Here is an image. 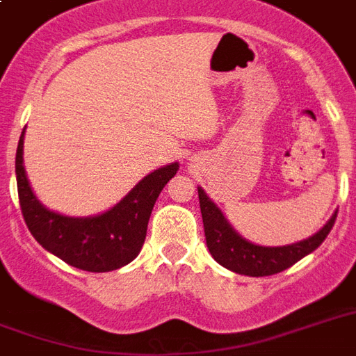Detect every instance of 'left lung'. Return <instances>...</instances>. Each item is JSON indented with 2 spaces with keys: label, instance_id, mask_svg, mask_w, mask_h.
Listing matches in <instances>:
<instances>
[{
  "label": "left lung",
  "instance_id": "left-lung-1",
  "mask_svg": "<svg viewBox=\"0 0 356 356\" xmlns=\"http://www.w3.org/2000/svg\"><path fill=\"white\" fill-rule=\"evenodd\" d=\"M197 195H200L201 216H203V227H205L207 248L218 264L240 275L266 277L286 270L298 260L320 248L327 234L331 233L334 220H337V212H334L331 220L307 240L290 243V245H279V248H266V245L248 242L245 238L240 236L231 227L227 218L223 216V212L209 200L203 188H197Z\"/></svg>",
  "mask_w": 356,
  "mask_h": 356
}]
</instances>
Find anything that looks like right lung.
<instances>
[{
	"instance_id": "obj_1",
	"label": "right lung",
	"mask_w": 356,
	"mask_h": 356,
	"mask_svg": "<svg viewBox=\"0 0 356 356\" xmlns=\"http://www.w3.org/2000/svg\"><path fill=\"white\" fill-rule=\"evenodd\" d=\"M24 133L16 149V184L22 214L36 242L66 264L94 273L118 270L136 259L144 245L156 197L177 173L179 162L145 175L120 203L103 214L64 216L46 209L31 190L24 168Z\"/></svg>"
}]
</instances>
